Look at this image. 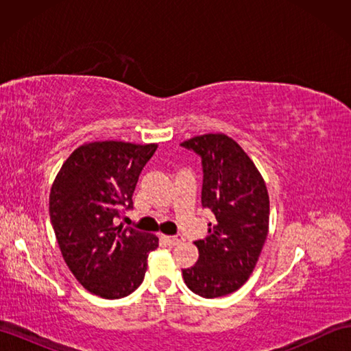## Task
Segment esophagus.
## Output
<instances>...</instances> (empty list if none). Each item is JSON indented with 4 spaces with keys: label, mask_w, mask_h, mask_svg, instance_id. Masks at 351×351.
<instances>
[{
    "label": "esophagus",
    "mask_w": 351,
    "mask_h": 351,
    "mask_svg": "<svg viewBox=\"0 0 351 351\" xmlns=\"http://www.w3.org/2000/svg\"><path fill=\"white\" fill-rule=\"evenodd\" d=\"M162 240L166 241L167 245H176V244H180V243L184 240V237H182V235H175V237H166V235H162Z\"/></svg>",
    "instance_id": "1"
}]
</instances>
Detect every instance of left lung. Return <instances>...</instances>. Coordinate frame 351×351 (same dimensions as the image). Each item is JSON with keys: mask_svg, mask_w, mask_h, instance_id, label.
Wrapping results in <instances>:
<instances>
[{"mask_svg": "<svg viewBox=\"0 0 351 351\" xmlns=\"http://www.w3.org/2000/svg\"><path fill=\"white\" fill-rule=\"evenodd\" d=\"M202 160V206L214 214L208 235L195 241L197 263L184 268L193 293L215 299L244 285L268 234L270 200L263 176L241 146L225 134H205L181 143Z\"/></svg>", "mask_w": 351, "mask_h": 351, "instance_id": "1", "label": "left lung"}]
</instances>
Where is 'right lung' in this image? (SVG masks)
<instances>
[{"label": "right lung", "instance_id": "right-lung-1", "mask_svg": "<svg viewBox=\"0 0 351 351\" xmlns=\"http://www.w3.org/2000/svg\"><path fill=\"white\" fill-rule=\"evenodd\" d=\"M156 145L93 141L64 161L51 187L49 217L64 263L88 293L122 299L145 279L158 238L116 225Z\"/></svg>", "mask_w": 351, "mask_h": 351}]
</instances>
